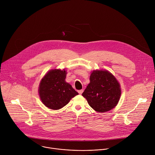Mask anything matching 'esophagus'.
Instances as JSON below:
<instances>
[{
    "label": "esophagus",
    "mask_w": 155,
    "mask_h": 155,
    "mask_svg": "<svg viewBox=\"0 0 155 155\" xmlns=\"http://www.w3.org/2000/svg\"><path fill=\"white\" fill-rule=\"evenodd\" d=\"M78 93H79L80 94H82V93L83 92V90H78Z\"/></svg>",
    "instance_id": "1"
}]
</instances>
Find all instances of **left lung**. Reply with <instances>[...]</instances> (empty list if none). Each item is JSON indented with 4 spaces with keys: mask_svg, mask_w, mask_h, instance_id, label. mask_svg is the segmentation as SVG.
<instances>
[{
    "mask_svg": "<svg viewBox=\"0 0 155 155\" xmlns=\"http://www.w3.org/2000/svg\"><path fill=\"white\" fill-rule=\"evenodd\" d=\"M121 93L120 85L112 74L107 71H94L82 96L96 111L105 112L117 105Z\"/></svg>",
    "mask_w": 155,
    "mask_h": 155,
    "instance_id": "8db88e82",
    "label": "left lung"
}]
</instances>
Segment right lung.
I'll return each mask as SVG.
<instances>
[{
	"instance_id": "1",
	"label": "right lung",
	"mask_w": 155,
	"mask_h": 155,
	"mask_svg": "<svg viewBox=\"0 0 155 155\" xmlns=\"http://www.w3.org/2000/svg\"><path fill=\"white\" fill-rule=\"evenodd\" d=\"M66 74L64 70H51L42 78L38 92L41 102L46 107L58 110L78 94L70 84L65 82Z\"/></svg>"
}]
</instances>
